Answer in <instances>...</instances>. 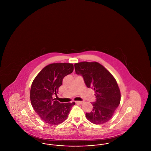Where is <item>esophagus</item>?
<instances>
[{
	"mask_svg": "<svg viewBox=\"0 0 151 151\" xmlns=\"http://www.w3.org/2000/svg\"><path fill=\"white\" fill-rule=\"evenodd\" d=\"M76 102V104H82L83 103V101H76L75 102Z\"/></svg>",
	"mask_w": 151,
	"mask_h": 151,
	"instance_id": "obj_1",
	"label": "esophagus"
}]
</instances>
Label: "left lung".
<instances>
[{
    "mask_svg": "<svg viewBox=\"0 0 151 151\" xmlns=\"http://www.w3.org/2000/svg\"><path fill=\"white\" fill-rule=\"evenodd\" d=\"M76 74L83 76L88 88H92L96 97L92 103L93 110L86 114V119L96 124L109 121L121 101V92L111 73L96 62H81L75 64Z\"/></svg>",
    "mask_w": 151,
    "mask_h": 151,
    "instance_id": "8db88e82",
    "label": "left lung"
}]
</instances>
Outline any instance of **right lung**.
<instances>
[{
  "label": "right lung",
  "instance_id": "1",
  "mask_svg": "<svg viewBox=\"0 0 151 151\" xmlns=\"http://www.w3.org/2000/svg\"><path fill=\"white\" fill-rule=\"evenodd\" d=\"M73 71L72 63H58L46 65L34 79L30 92L32 107L43 121L58 125L67 118L75 103L60 104L52 95L58 92L65 76Z\"/></svg>",
  "mask_w": 151,
  "mask_h": 151
}]
</instances>
